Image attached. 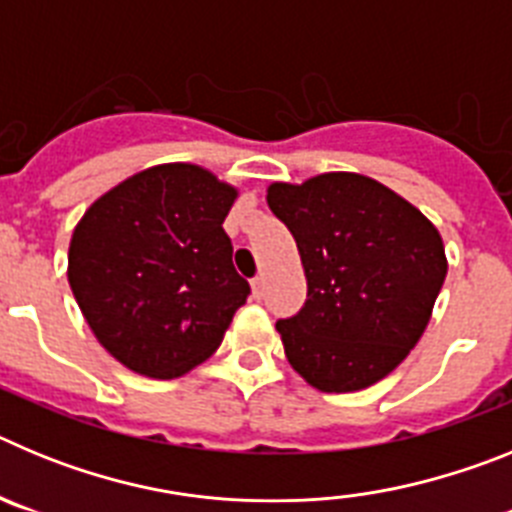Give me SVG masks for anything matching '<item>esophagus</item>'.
I'll return each instance as SVG.
<instances>
[{"label": "esophagus", "mask_w": 512, "mask_h": 512, "mask_svg": "<svg viewBox=\"0 0 512 512\" xmlns=\"http://www.w3.org/2000/svg\"><path fill=\"white\" fill-rule=\"evenodd\" d=\"M251 295L256 297V300H259V297L264 295V279H261V277L253 279V282H251Z\"/></svg>", "instance_id": "34e87169"}]
</instances>
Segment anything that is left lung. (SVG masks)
<instances>
[{
    "label": "left lung",
    "instance_id": "obj_1",
    "mask_svg": "<svg viewBox=\"0 0 512 512\" xmlns=\"http://www.w3.org/2000/svg\"><path fill=\"white\" fill-rule=\"evenodd\" d=\"M295 235L305 307L279 320L284 354L320 392H359L420 341L449 261L436 225L372 176L328 171L266 189Z\"/></svg>",
    "mask_w": 512,
    "mask_h": 512
}]
</instances>
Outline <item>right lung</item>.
I'll return each instance as SVG.
<instances>
[{
  "mask_svg": "<svg viewBox=\"0 0 512 512\" xmlns=\"http://www.w3.org/2000/svg\"><path fill=\"white\" fill-rule=\"evenodd\" d=\"M238 187L158 164L97 197L69 243V284L94 338L130 372L176 379L223 343L248 282L223 223Z\"/></svg>",
  "mask_w": 512,
  "mask_h": 512,
  "instance_id": "1",
  "label": "right lung"
}]
</instances>
